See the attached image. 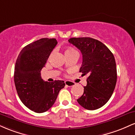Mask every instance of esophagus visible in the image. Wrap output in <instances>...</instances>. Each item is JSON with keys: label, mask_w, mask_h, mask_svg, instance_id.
<instances>
[{"label": "esophagus", "mask_w": 135, "mask_h": 135, "mask_svg": "<svg viewBox=\"0 0 135 135\" xmlns=\"http://www.w3.org/2000/svg\"><path fill=\"white\" fill-rule=\"evenodd\" d=\"M65 83L66 86H69V87H72L75 85V83L72 81H70V80H66V81H65Z\"/></svg>", "instance_id": "obj_1"}]
</instances>
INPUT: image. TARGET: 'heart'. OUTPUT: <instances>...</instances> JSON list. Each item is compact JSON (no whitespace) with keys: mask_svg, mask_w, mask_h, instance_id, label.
I'll use <instances>...</instances> for the list:
<instances>
[{"mask_svg":"<svg viewBox=\"0 0 135 135\" xmlns=\"http://www.w3.org/2000/svg\"><path fill=\"white\" fill-rule=\"evenodd\" d=\"M76 52V51L73 48H69V49H67L65 50V53L66 52Z\"/></svg>","mask_w":135,"mask_h":135,"instance_id":"heart-1","label":"heart"}]
</instances>
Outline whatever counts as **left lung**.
<instances>
[{"mask_svg": "<svg viewBox=\"0 0 135 135\" xmlns=\"http://www.w3.org/2000/svg\"><path fill=\"white\" fill-rule=\"evenodd\" d=\"M69 42L83 55L79 72L89 75L84 93L77 102L86 109H98L109 100L115 89L117 69L114 55L104 44L94 38L74 37Z\"/></svg>", "mask_w": 135, "mask_h": 135, "instance_id": "left-lung-1", "label": "left lung"}]
</instances>
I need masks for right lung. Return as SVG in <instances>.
I'll list each match as a JSON object with an SVG mask.
<instances>
[{
    "mask_svg": "<svg viewBox=\"0 0 135 135\" xmlns=\"http://www.w3.org/2000/svg\"><path fill=\"white\" fill-rule=\"evenodd\" d=\"M57 43L56 38H41L23 47L16 60L14 80L17 93L23 104L35 112L48 110L65 86L63 80L49 83L41 78V70Z\"/></svg>",
    "mask_w": 135,
    "mask_h": 135,
    "instance_id": "right-lung-1",
    "label": "right lung"
}]
</instances>
